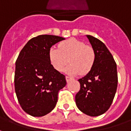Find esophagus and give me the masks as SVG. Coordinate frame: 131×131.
<instances>
[{
    "instance_id": "34e87169",
    "label": "esophagus",
    "mask_w": 131,
    "mask_h": 131,
    "mask_svg": "<svg viewBox=\"0 0 131 131\" xmlns=\"http://www.w3.org/2000/svg\"><path fill=\"white\" fill-rule=\"evenodd\" d=\"M71 79H71V78H70V77H66V81H67V83L69 82V81H70Z\"/></svg>"
}]
</instances>
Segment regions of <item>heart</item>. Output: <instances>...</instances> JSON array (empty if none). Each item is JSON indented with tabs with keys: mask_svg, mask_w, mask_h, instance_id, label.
Listing matches in <instances>:
<instances>
[{
	"mask_svg": "<svg viewBox=\"0 0 131 131\" xmlns=\"http://www.w3.org/2000/svg\"><path fill=\"white\" fill-rule=\"evenodd\" d=\"M50 62L59 72L64 71L69 62L71 64L66 71L71 75H84L91 71L95 60L93 48L77 38H69L59 44L58 48L49 50Z\"/></svg>",
	"mask_w": 131,
	"mask_h": 131,
	"instance_id": "1",
	"label": "heart"
}]
</instances>
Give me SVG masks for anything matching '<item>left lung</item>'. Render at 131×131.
Returning <instances> with one entry per match:
<instances>
[{
    "label": "left lung",
    "mask_w": 131,
    "mask_h": 131,
    "mask_svg": "<svg viewBox=\"0 0 131 131\" xmlns=\"http://www.w3.org/2000/svg\"><path fill=\"white\" fill-rule=\"evenodd\" d=\"M95 53L93 68L79 79V92L75 97L79 110L91 116L106 112L115 96L118 76L116 64L106 46L101 40L86 35Z\"/></svg>",
    "instance_id": "left-lung-1"
}]
</instances>
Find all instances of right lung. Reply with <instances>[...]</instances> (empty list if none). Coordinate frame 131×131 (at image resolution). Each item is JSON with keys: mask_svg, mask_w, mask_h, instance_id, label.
I'll return each mask as SVG.
<instances>
[{"mask_svg": "<svg viewBox=\"0 0 131 131\" xmlns=\"http://www.w3.org/2000/svg\"><path fill=\"white\" fill-rule=\"evenodd\" d=\"M65 38L40 35L31 38L19 52L15 63V89L19 103L32 116H43L54 109L58 92L67 84L65 76L50 62L49 50Z\"/></svg>", "mask_w": 131, "mask_h": 131, "instance_id": "1", "label": "right lung"}]
</instances>
